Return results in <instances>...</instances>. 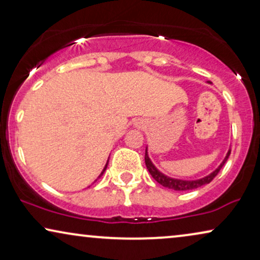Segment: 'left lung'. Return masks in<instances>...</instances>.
<instances>
[{"mask_svg":"<svg viewBox=\"0 0 260 260\" xmlns=\"http://www.w3.org/2000/svg\"><path fill=\"white\" fill-rule=\"evenodd\" d=\"M231 154V150L227 152V156L226 158L223 159V162L220 165V167L216 170H214L212 174H209L208 176L204 177V179H200V180H197V181H182V180H175V179H170V177H167L163 175L162 173H159L157 169L155 168L154 165H152L150 159H149L148 155H147V151H145V166H147V168L149 170V173H150V175L154 177V179L157 181L159 184H162L163 187L166 188H169V189H173V190H190V189H195V188H199L201 186H204V184H207L211 182V181L214 179V177L218 175V173L220 172V169L222 168V166L225 165V162L227 161V158H229V156Z\"/></svg>","mask_w":260,"mask_h":260,"instance_id":"obj_1","label":"left lung"}]
</instances>
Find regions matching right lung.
I'll return each instance as SVG.
<instances>
[{
  "instance_id": "add662e5",
  "label": "right lung",
  "mask_w": 260,
  "mask_h": 260,
  "mask_svg": "<svg viewBox=\"0 0 260 260\" xmlns=\"http://www.w3.org/2000/svg\"><path fill=\"white\" fill-rule=\"evenodd\" d=\"M106 166H108V163H106ZM106 166H105V168H104V170H103V172H102V174H101V176L103 175V173H104V172H105V169H106Z\"/></svg>"
}]
</instances>
